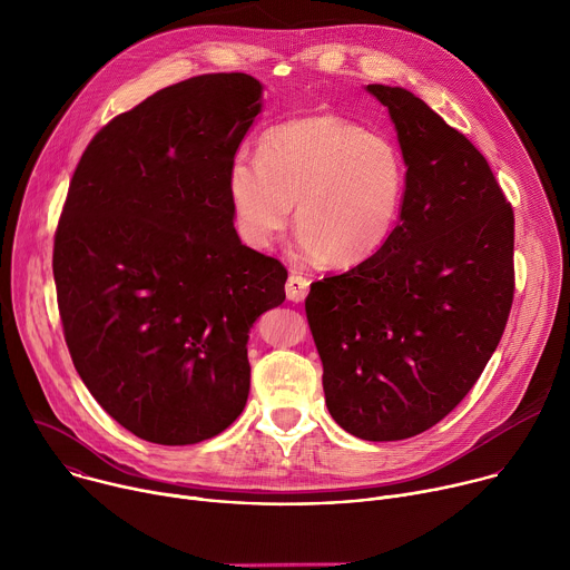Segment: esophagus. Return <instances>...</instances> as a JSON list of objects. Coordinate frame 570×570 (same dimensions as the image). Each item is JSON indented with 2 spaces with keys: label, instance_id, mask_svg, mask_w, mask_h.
Masks as SVG:
<instances>
[{
  "label": "esophagus",
  "instance_id": "34e87169",
  "mask_svg": "<svg viewBox=\"0 0 570 570\" xmlns=\"http://www.w3.org/2000/svg\"><path fill=\"white\" fill-rule=\"evenodd\" d=\"M308 279L304 275H297L293 273L288 279H286V297L291 302H302L306 295H308Z\"/></svg>",
  "mask_w": 570,
  "mask_h": 570
}]
</instances>
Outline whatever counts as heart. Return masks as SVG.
Here are the masks:
<instances>
[{"label":"heart","instance_id":"obj_1","mask_svg":"<svg viewBox=\"0 0 570 570\" xmlns=\"http://www.w3.org/2000/svg\"><path fill=\"white\" fill-rule=\"evenodd\" d=\"M405 183L409 169L394 139L341 115L315 112L264 132L257 159L236 155L227 198L238 236L253 248H268L286 229L297 200L299 246L347 268L390 240Z\"/></svg>","mask_w":570,"mask_h":570}]
</instances>
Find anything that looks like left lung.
<instances>
[{
  "instance_id": "1",
  "label": "left lung",
  "mask_w": 570,
  "mask_h": 570,
  "mask_svg": "<svg viewBox=\"0 0 570 570\" xmlns=\"http://www.w3.org/2000/svg\"><path fill=\"white\" fill-rule=\"evenodd\" d=\"M409 167L385 246L304 299L324 401L347 433L390 442L444 420L501 343L514 299V212L484 155L420 97L367 86Z\"/></svg>"
}]
</instances>
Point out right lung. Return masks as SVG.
<instances>
[{"label": "right lung", "instance_id": "obj_1", "mask_svg": "<svg viewBox=\"0 0 570 570\" xmlns=\"http://www.w3.org/2000/svg\"><path fill=\"white\" fill-rule=\"evenodd\" d=\"M259 101L240 71L180 80L108 121L71 176L53 236L65 343L146 442L196 444L240 415L248 332L286 297V268L240 243L227 198Z\"/></svg>", "mask_w": 570, "mask_h": 570}]
</instances>
